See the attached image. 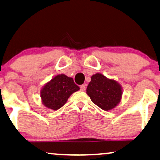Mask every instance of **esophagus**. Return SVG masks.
Returning a JSON list of instances; mask_svg holds the SVG:
<instances>
[{"instance_id": "34e87169", "label": "esophagus", "mask_w": 160, "mask_h": 160, "mask_svg": "<svg viewBox=\"0 0 160 160\" xmlns=\"http://www.w3.org/2000/svg\"><path fill=\"white\" fill-rule=\"evenodd\" d=\"M80 90H82V91H85V90H86V86H85L84 84L81 85V86H80Z\"/></svg>"}]
</instances>
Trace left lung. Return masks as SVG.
Here are the masks:
<instances>
[{"label": "left lung", "instance_id": "1", "mask_svg": "<svg viewBox=\"0 0 160 160\" xmlns=\"http://www.w3.org/2000/svg\"><path fill=\"white\" fill-rule=\"evenodd\" d=\"M87 94L95 105L108 111L119 103L122 89L116 81L109 79L101 73H96L91 77V82L87 88Z\"/></svg>", "mask_w": 160, "mask_h": 160}]
</instances>
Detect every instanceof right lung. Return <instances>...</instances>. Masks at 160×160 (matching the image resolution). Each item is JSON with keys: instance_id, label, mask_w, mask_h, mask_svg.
<instances>
[{"instance_id": "obj_1", "label": "right lung", "mask_w": 160, "mask_h": 160, "mask_svg": "<svg viewBox=\"0 0 160 160\" xmlns=\"http://www.w3.org/2000/svg\"><path fill=\"white\" fill-rule=\"evenodd\" d=\"M72 78L61 74L53 78L43 87L41 90V98L45 107L57 110L67 102L72 93L79 90Z\"/></svg>"}]
</instances>
